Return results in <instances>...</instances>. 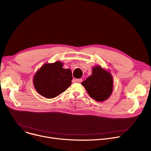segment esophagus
Returning a JSON list of instances; mask_svg holds the SVG:
<instances>
[{"instance_id": "esophagus-1", "label": "esophagus", "mask_w": 151, "mask_h": 151, "mask_svg": "<svg viewBox=\"0 0 151 151\" xmlns=\"http://www.w3.org/2000/svg\"><path fill=\"white\" fill-rule=\"evenodd\" d=\"M75 81H76V82H78V83H81L82 82V81H83V80L82 79H76L75 80Z\"/></svg>"}]
</instances>
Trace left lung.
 <instances>
[{"label":"left lung","mask_w":151,"mask_h":151,"mask_svg":"<svg viewBox=\"0 0 151 151\" xmlns=\"http://www.w3.org/2000/svg\"><path fill=\"white\" fill-rule=\"evenodd\" d=\"M81 84L91 98L100 102L109 99L113 91L111 74L100 65L93 67L92 75Z\"/></svg>","instance_id":"left-lung-1"}]
</instances>
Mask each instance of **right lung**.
<instances>
[{"label": "right lung", "instance_id": "right-lung-1", "mask_svg": "<svg viewBox=\"0 0 151 151\" xmlns=\"http://www.w3.org/2000/svg\"><path fill=\"white\" fill-rule=\"evenodd\" d=\"M63 65L60 61L46 63L37 70L33 78V84L42 96L53 99L71 86L73 78L71 71L62 68Z\"/></svg>", "mask_w": 151, "mask_h": 151}]
</instances>
